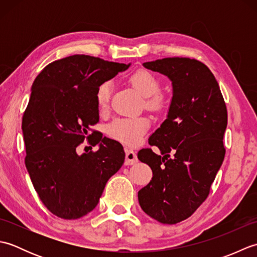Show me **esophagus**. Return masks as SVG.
I'll list each match as a JSON object with an SVG mask.
<instances>
[{
    "label": "esophagus",
    "mask_w": 257,
    "mask_h": 257,
    "mask_svg": "<svg viewBox=\"0 0 257 257\" xmlns=\"http://www.w3.org/2000/svg\"><path fill=\"white\" fill-rule=\"evenodd\" d=\"M138 162V158L137 154L135 151L127 149L125 150V159H124V165L125 166H132L135 165V163Z\"/></svg>",
    "instance_id": "34e87169"
}]
</instances>
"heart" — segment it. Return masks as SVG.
<instances>
[{
    "label": "heart",
    "instance_id": "1",
    "mask_svg": "<svg viewBox=\"0 0 257 257\" xmlns=\"http://www.w3.org/2000/svg\"><path fill=\"white\" fill-rule=\"evenodd\" d=\"M130 84L139 94L147 98V106L154 110H160L166 105V99L159 92L160 83L154 74L146 69H139L130 76ZM111 83H105L98 86L96 91L97 105L100 110H106L111 96ZM150 125L149 119L146 117H121L114 119L108 125V134L113 139L127 146H137L143 141Z\"/></svg>",
    "mask_w": 257,
    "mask_h": 257
}]
</instances>
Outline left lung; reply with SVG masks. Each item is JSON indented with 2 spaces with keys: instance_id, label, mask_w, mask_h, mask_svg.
I'll return each instance as SVG.
<instances>
[{
  "instance_id": "left-lung-1",
  "label": "left lung",
  "mask_w": 257,
  "mask_h": 257,
  "mask_svg": "<svg viewBox=\"0 0 257 257\" xmlns=\"http://www.w3.org/2000/svg\"><path fill=\"white\" fill-rule=\"evenodd\" d=\"M143 65L171 80L172 98L167 119L149 138L160 155L149 148L138 152L152 170L138 200L152 219L176 224L207 198L224 160L226 106L214 75L196 59L168 57Z\"/></svg>"
}]
</instances>
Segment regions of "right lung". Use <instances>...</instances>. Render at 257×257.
<instances>
[{
    "instance_id": "1",
    "label": "right lung",
    "mask_w": 257,
    "mask_h": 257,
    "mask_svg": "<svg viewBox=\"0 0 257 257\" xmlns=\"http://www.w3.org/2000/svg\"><path fill=\"white\" fill-rule=\"evenodd\" d=\"M130 64L73 55L48 64L32 85L22 120L25 166L41 201L54 215L76 220L96 207L105 185L124 161L122 146L91 137L99 120L98 86L128 69ZM87 137L96 153L78 155Z\"/></svg>"
}]
</instances>
